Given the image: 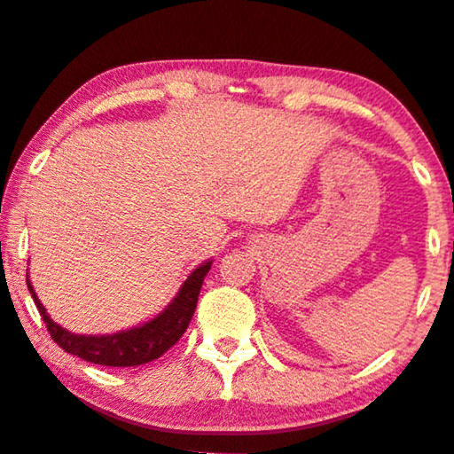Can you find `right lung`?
Masks as SVG:
<instances>
[{
    "mask_svg": "<svg viewBox=\"0 0 454 454\" xmlns=\"http://www.w3.org/2000/svg\"><path fill=\"white\" fill-rule=\"evenodd\" d=\"M211 262L199 265V268L189 276V280L183 284L178 297L172 301L164 313H160L151 322L138 325V328L118 332L110 336H78L70 334L53 319L47 316L45 307L41 305L37 294L33 293V286L28 282V290L33 294L35 305L41 313L47 325V332L58 342L66 353L76 355L84 361H90L95 365H110V367H132L149 364L166 353L168 348L174 347L189 328V322L195 313L199 293H201L203 278L207 276Z\"/></svg>",
    "mask_w": 454,
    "mask_h": 454,
    "instance_id": "right-lung-1",
    "label": "right lung"
}]
</instances>
